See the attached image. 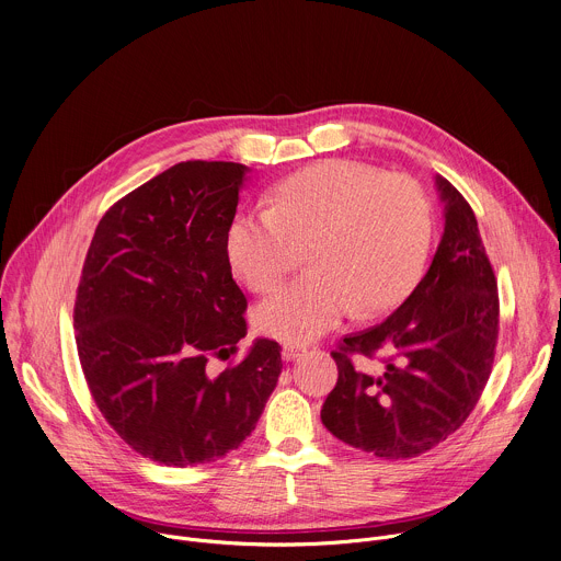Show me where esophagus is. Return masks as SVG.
I'll return each mask as SVG.
<instances>
[{"label": "esophagus", "instance_id": "34e87169", "mask_svg": "<svg viewBox=\"0 0 561 561\" xmlns=\"http://www.w3.org/2000/svg\"><path fill=\"white\" fill-rule=\"evenodd\" d=\"M306 353V346H301V344H284L282 346V357L286 359V362H295L297 357H301Z\"/></svg>", "mask_w": 561, "mask_h": 561}]
</instances>
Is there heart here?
I'll return each instance as SVG.
<instances>
[{
	"instance_id": "heart-1",
	"label": "heart",
	"mask_w": 561,
	"mask_h": 561,
	"mask_svg": "<svg viewBox=\"0 0 561 561\" xmlns=\"http://www.w3.org/2000/svg\"><path fill=\"white\" fill-rule=\"evenodd\" d=\"M433 237L424 188L409 175L353 159H327L279 182L271 208L237 213L226 230L234 271L273 290L308 242V268L264 299L257 329L290 344L335 329L359 306L377 314L404 301L422 277Z\"/></svg>"
}]
</instances>
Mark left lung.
<instances>
[{"instance_id":"1","label":"left lung","mask_w":561,"mask_h":561,"mask_svg":"<svg viewBox=\"0 0 561 561\" xmlns=\"http://www.w3.org/2000/svg\"><path fill=\"white\" fill-rule=\"evenodd\" d=\"M444 234L424 279L386 322L346 335L333 351L340 377L322 407L324 426L383 459L417 457L453 435L482 394L497 346V279L461 193L435 178ZM353 354L382 355L359 371Z\"/></svg>"}]
</instances>
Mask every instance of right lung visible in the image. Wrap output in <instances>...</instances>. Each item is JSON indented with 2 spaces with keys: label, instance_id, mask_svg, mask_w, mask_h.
<instances>
[{
  "label": "right lung",
  "instance_id": "add662e5",
  "mask_svg": "<svg viewBox=\"0 0 561 561\" xmlns=\"http://www.w3.org/2000/svg\"><path fill=\"white\" fill-rule=\"evenodd\" d=\"M249 169L182 162L100 219L75 297L77 355L113 431L173 468L208 463L253 431L277 386L282 346L247 335V297L232 279L226 230Z\"/></svg>",
  "mask_w": 561,
  "mask_h": 561
}]
</instances>
